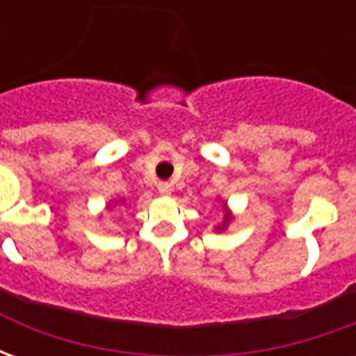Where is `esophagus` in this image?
<instances>
[{
	"label": "esophagus",
	"mask_w": 356,
	"mask_h": 356,
	"mask_svg": "<svg viewBox=\"0 0 356 356\" xmlns=\"http://www.w3.org/2000/svg\"><path fill=\"white\" fill-rule=\"evenodd\" d=\"M171 183H168V181H162V183H158V193L162 194V196H170L171 194Z\"/></svg>",
	"instance_id": "obj_1"
}]
</instances>
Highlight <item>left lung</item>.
<instances>
[{
    "instance_id": "1",
    "label": "left lung",
    "mask_w": 356,
    "mask_h": 356,
    "mask_svg": "<svg viewBox=\"0 0 356 356\" xmlns=\"http://www.w3.org/2000/svg\"><path fill=\"white\" fill-rule=\"evenodd\" d=\"M223 208H225L223 221H221V225H217V227H216V229H217V231H219V232L225 231V229L229 227V223H231V221H232V213H231V211H229V209H227V202H223Z\"/></svg>"
}]
</instances>
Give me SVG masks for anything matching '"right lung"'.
<instances>
[{
	"mask_svg": "<svg viewBox=\"0 0 356 356\" xmlns=\"http://www.w3.org/2000/svg\"><path fill=\"white\" fill-rule=\"evenodd\" d=\"M118 204H124V200H114V202H108V204H106V209H112V208H114V206H118Z\"/></svg>",
	"mask_w": 356,
	"mask_h": 356,
	"instance_id": "obj_1",
	"label": "right lung"
}]
</instances>
